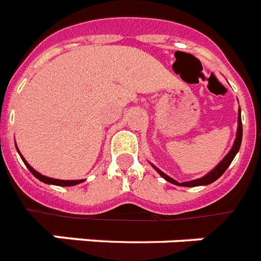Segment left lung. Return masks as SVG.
I'll list each match as a JSON object with an SVG mask.
<instances>
[{
    "label": "left lung",
    "mask_w": 261,
    "mask_h": 261,
    "mask_svg": "<svg viewBox=\"0 0 261 261\" xmlns=\"http://www.w3.org/2000/svg\"><path fill=\"white\" fill-rule=\"evenodd\" d=\"M237 124H239V126H237V133H236V139H234V143H233L232 148H230V151L226 153V156H225L224 159L221 160L220 163L217 164L216 167H214L213 170L210 171V172H207L206 175H203L202 178H198V179H194V180H190V182H182L179 183L176 182L175 179H172L171 176H168V175H166L163 172V171H160L158 167H155L153 164H151L153 168L156 170V172L162 176V178H164L167 180V182L172 183V185H176V186H183V187H197V186H207V185H210V183H213L214 180H217V179L220 178L221 175L224 174L225 171H226V168H228L229 166H230V163L233 162V159H234V156L237 155V152H239L240 149V145H241V140H243V124H241V110H239V118H237Z\"/></svg>",
    "instance_id": "obj_1"
}]
</instances>
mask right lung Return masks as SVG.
I'll list each match as a JSON object with an SVG mask.
<instances>
[{
	"instance_id": "obj_1",
	"label": "right lung",
	"mask_w": 261,
	"mask_h": 261,
	"mask_svg": "<svg viewBox=\"0 0 261 261\" xmlns=\"http://www.w3.org/2000/svg\"><path fill=\"white\" fill-rule=\"evenodd\" d=\"M16 148H17V145H16ZM17 152L20 153V151H18V148H17ZM20 156H21V159L22 162H24V164L27 166V168H28L31 172L33 174V176H36L40 182L43 183H47V185H54V186H75V185H79V183H82L83 182V179H79V180H62V179H54V178H48V176H45V175H41L40 172H37L33 167H31L28 164V162L24 159V156L20 153Z\"/></svg>"
}]
</instances>
